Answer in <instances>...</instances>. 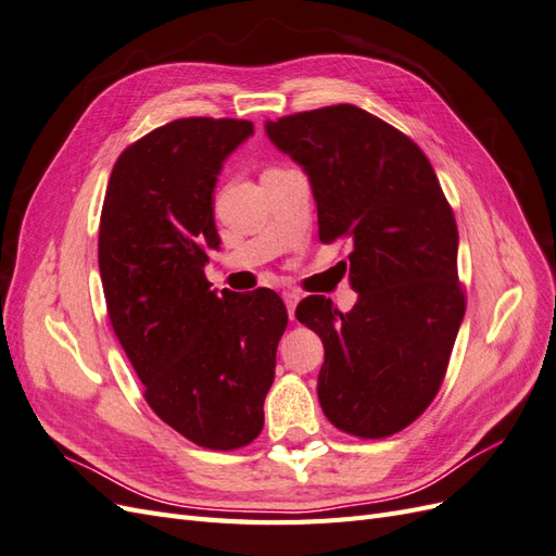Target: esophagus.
I'll return each mask as SVG.
<instances>
[{"instance_id":"obj_1","label":"esophagus","mask_w":556,"mask_h":556,"mask_svg":"<svg viewBox=\"0 0 556 556\" xmlns=\"http://www.w3.org/2000/svg\"><path fill=\"white\" fill-rule=\"evenodd\" d=\"M282 299H285V306H288L290 319H294V308H296V304H299V294L288 290V292H282Z\"/></svg>"}]
</instances>
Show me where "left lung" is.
Listing matches in <instances>:
<instances>
[{
	"instance_id": "1",
	"label": "left lung",
	"mask_w": 556,
	"mask_h": 556,
	"mask_svg": "<svg viewBox=\"0 0 556 556\" xmlns=\"http://www.w3.org/2000/svg\"><path fill=\"white\" fill-rule=\"evenodd\" d=\"M266 134L311 178L319 241L352 248L355 308L296 306L325 345L319 406L336 429L387 439L439 394L464 319L454 213L422 148L364 109L292 113Z\"/></svg>"
}]
</instances>
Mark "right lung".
Returning a JSON list of instances; mask_svg holds the SVG:
<instances>
[{"mask_svg":"<svg viewBox=\"0 0 556 556\" xmlns=\"http://www.w3.org/2000/svg\"><path fill=\"white\" fill-rule=\"evenodd\" d=\"M250 121L180 117L115 160L99 223L111 327L162 422L206 450H239L264 427L288 308L260 288L217 296L213 188Z\"/></svg>","mask_w":556,"mask_h":556,"instance_id":"1","label":"right lung"}]
</instances>
